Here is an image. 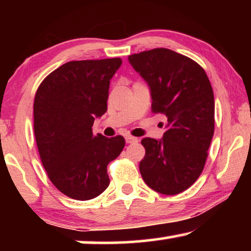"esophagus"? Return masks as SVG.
<instances>
[{
	"instance_id": "1",
	"label": "esophagus",
	"mask_w": 251,
	"mask_h": 251,
	"mask_svg": "<svg viewBox=\"0 0 251 251\" xmlns=\"http://www.w3.org/2000/svg\"><path fill=\"white\" fill-rule=\"evenodd\" d=\"M126 144H133V143H137V142H138V139H137L136 137H132V136H126Z\"/></svg>"
}]
</instances>
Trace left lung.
I'll return each mask as SVG.
<instances>
[{"mask_svg":"<svg viewBox=\"0 0 251 251\" xmlns=\"http://www.w3.org/2000/svg\"><path fill=\"white\" fill-rule=\"evenodd\" d=\"M128 60L149 85L152 112L168 120L162 138L142 140L146 153L140 174L155 192L181 193L201 175L214 136L210 81L198 63L164 48L131 54Z\"/></svg>","mask_w":251,"mask_h":251,"instance_id":"1","label":"left lung"}]
</instances>
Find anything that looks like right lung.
Returning a JSON list of instances; mask_svg holds the SVG:
<instances>
[{"label": "right lung", "instance_id": "add662e5", "mask_svg": "<svg viewBox=\"0 0 251 251\" xmlns=\"http://www.w3.org/2000/svg\"><path fill=\"white\" fill-rule=\"evenodd\" d=\"M120 58L76 60L44 78L34 99V133L48 176L61 193L91 200L109 185L107 164L122 152V136L94 135L92 125L107 111L109 81Z\"/></svg>", "mask_w": 251, "mask_h": 251}]
</instances>
